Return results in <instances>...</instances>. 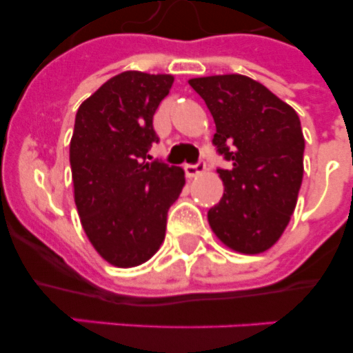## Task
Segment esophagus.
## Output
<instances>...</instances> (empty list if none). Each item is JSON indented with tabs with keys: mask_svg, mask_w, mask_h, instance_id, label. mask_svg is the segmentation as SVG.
Returning a JSON list of instances; mask_svg holds the SVG:
<instances>
[{
	"mask_svg": "<svg viewBox=\"0 0 353 353\" xmlns=\"http://www.w3.org/2000/svg\"><path fill=\"white\" fill-rule=\"evenodd\" d=\"M207 166H205L203 161H199L198 164H187L185 166V174L189 179H194V176H199V174H203Z\"/></svg>",
	"mask_w": 353,
	"mask_h": 353,
	"instance_id": "34e87169",
	"label": "esophagus"
}]
</instances>
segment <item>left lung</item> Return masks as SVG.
<instances>
[{"mask_svg":"<svg viewBox=\"0 0 353 353\" xmlns=\"http://www.w3.org/2000/svg\"><path fill=\"white\" fill-rule=\"evenodd\" d=\"M215 121L214 145L232 166L217 170L224 194L208 224L230 249L258 254L286 230L304 174V136L295 109L240 74L189 79Z\"/></svg>","mask_w":353,"mask_h":353,"instance_id":"8db88e82","label":"left lung"}]
</instances>
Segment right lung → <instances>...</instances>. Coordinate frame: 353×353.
Returning <instances> with one entry per match:
<instances>
[{
    "instance_id": "right-lung-1",
    "label": "right lung",
    "mask_w": 353,
    "mask_h": 353,
    "mask_svg": "<svg viewBox=\"0 0 353 353\" xmlns=\"http://www.w3.org/2000/svg\"><path fill=\"white\" fill-rule=\"evenodd\" d=\"M173 81L171 74L121 72L77 109L70 139L77 214L95 251L120 269L159 251L168 210L185 185L182 168L146 161L159 141L154 114Z\"/></svg>"
}]
</instances>
